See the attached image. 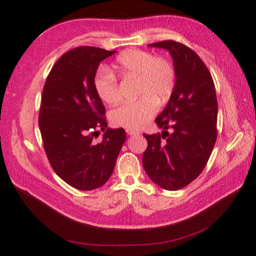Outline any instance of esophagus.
Returning a JSON list of instances; mask_svg holds the SVG:
<instances>
[{
    "label": "esophagus",
    "instance_id": "34e87169",
    "mask_svg": "<svg viewBox=\"0 0 256 256\" xmlns=\"http://www.w3.org/2000/svg\"><path fill=\"white\" fill-rule=\"evenodd\" d=\"M125 131H126V133L128 135H138V131H136V130H133V128H126Z\"/></svg>",
    "mask_w": 256,
    "mask_h": 256
}]
</instances>
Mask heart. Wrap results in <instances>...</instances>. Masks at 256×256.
I'll use <instances>...</instances> for the list:
<instances>
[{"mask_svg":"<svg viewBox=\"0 0 256 256\" xmlns=\"http://www.w3.org/2000/svg\"><path fill=\"white\" fill-rule=\"evenodd\" d=\"M113 68L122 80L136 78V101L124 103L111 112L115 126L142 128L158 111V102L171 96L176 82L173 64L162 56L142 50H128L115 60ZM94 90L101 101L108 105L118 103L120 86L116 78L105 68L95 74Z\"/></svg>","mask_w":256,"mask_h":256,"instance_id":"obj_1","label":"heart"}]
</instances>
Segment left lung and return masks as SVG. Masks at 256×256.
Wrapping results in <instances>:
<instances>
[{
	"label": "left lung",
	"mask_w": 256,
	"mask_h": 256,
	"mask_svg": "<svg viewBox=\"0 0 256 256\" xmlns=\"http://www.w3.org/2000/svg\"><path fill=\"white\" fill-rule=\"evenodd\" d=\"M148 46L172 55L176 82L166 108L155 118L164 131L143 134L148 140L143 168L160 188L176 191L194 181L211 156L218 138L216 93L211 73L192 48L173 40Z\"/></svg>",
	"instance_id": "obj_1"
}]
</instances>
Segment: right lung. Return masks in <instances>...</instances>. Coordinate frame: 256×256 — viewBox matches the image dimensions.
Listing matches in <instances>:
<instances>
[{"instance_id": "add662e5", "label": "right lung", "mask_w": 256, "mask_h": 256, "mask_svg": "<svg viewBox=\"0 0 256 256\" xmlns=\"http://www.w3.org/2000/svg\"><path fill=\"white\" fill-rule=\"evenodd\" d=\"M115 52L75 48L55 62L43 88L38 126L44 151L54 172L81 191L108 182L126 138L124 128H106L105 108L93 85L100 63ZM100 129L106 131L102 141L94 142Z\"/></svg>"}]
</instances>
